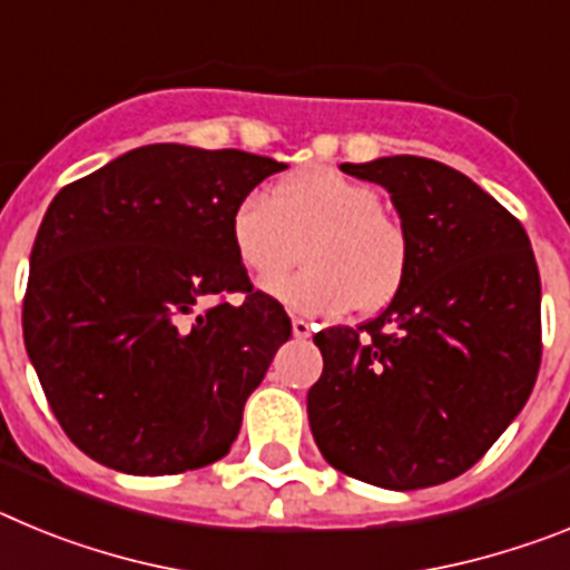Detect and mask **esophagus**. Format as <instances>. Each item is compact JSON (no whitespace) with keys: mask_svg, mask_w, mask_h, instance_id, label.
Returning a JSON list of instances; mask_svg holds the SVG:
<instances>
[{"mask_svg":"<svg viewBox=\"0 0 570 570\" xmlns=\"http://www.w3.org/2000/svg\"><path fill=\"white\" fill-rule=\"evenodd\" d=\"M291 325H294L296 340H308V336L314 334V325H311L308 320H302V316H294V320H291Z\"/></svg>","mask_w":570,"mask_h":570,"instance_id":"1","label":"esophagus"}]
</instances>
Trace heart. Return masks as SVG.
Returning <instances> with one entry per match:
<instances>
[{
  "label": "heart",
  "mask_w": 570,
  "mask_h": 570,
  "mask_svg": "<svg viewBox=\"0 0 570 570\" xmlns=\"http://www.w3.org/2000/svg\"><path fill=\"white\" fill-rule=\"evenodd\" d=\"M228 234L236 262L259 282L285 274L305 242V271L268 285L302 314H374L400 294L411 268V242L382 210L380 190L328 165L296 170L271 194H242Z\"/></svg>",
  "instance_id": "heart-1"
}]
</instances>
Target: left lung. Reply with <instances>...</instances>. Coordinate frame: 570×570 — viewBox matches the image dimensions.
I'll return each instance as SVG.
<instances>
[{"label":"left lung","mask_w":570,"mask_h":570,"mask_svg":"<svg viewBox=\"0 0 570 570\" xmlns=\"http://www.w3.org/2000/svg\"><path fill=\"white\" fill-rule=\"evenodd\" d=\"M342 170L391 194L411 242L400 294L360 328L314 336L308 422L336 471L416 491L465 473L517 420L540 371V271L520 219L425 156Z\"/></svg>","instance_id":"left-lung-1"}]
</instances>
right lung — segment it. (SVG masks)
Listing matches in <instances>:
<instances>
[{"label":"right lung","instance_id":"add662e5","mask_svg":"<svg viewBox=\"0 0 570 570\" xmlns=\"http://www.w3.org/2000/svg\"><path fill=\"white\" fill-rule=\"evenodd\" d=\"M288 165L145 145L65 185L30 250L28 356L90 460L163 476L223 460L291 320L230 248L236 199ZM225 293H245L239 306Z\"/></svg>","mask_w":570,"mask_h":570}]
</instances>
